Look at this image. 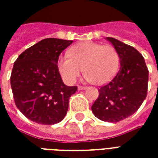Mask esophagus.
<instances>
[{
    "mask_svg": "<svg viewBox=\"0 0 158 158\" xmlns=\"http://www.w3.org/2000/svg\"><path fill=\"white\" fill-rule=\"evenodd\" d=\"M86 89L85 86H82V85L78 86V89H79V90H82V89Z\"/></svg>",
    "mask_w": 158,
    "mask_h": 158,
    "instance_id": "34e87169",
    "label": "esophagus"
}]
</instances>
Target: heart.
I'll use <instances>...</instances> for the list:
<instances>
[{
	"mask_svg": "<svg viewBox=\"0 0 158 158\" xmlns=\"http://www.w3.org/2000/svg\"><path fill=\"white\" fill-rule=\"evenodd\" d=\"M118 52L111 45L85 41L69 50L58 59V69L67 82L73 83L84 69L85 79L96 85L109 82L118 70Z\"/></svg>",
	"mask_w": 158,
	"mask_h": 158,
	"instance_id": "heart-1",
	"label": "heart"
}]
</instances>
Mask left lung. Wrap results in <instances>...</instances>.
I'll return each instance as SVG.
<instances>
[{"label":"left lung","instance_id":"1","mask_svg":"<svg viewBox=\"0 0 158 158\" xmlns=\"http://www.w3.org/2000/svg\"><path fill=\"white\" fill-rule=\"evenodd\" d=\"M118 52L120 69L102 86L91 106L94 115L105 122L116 123L131 116L146 99L149 71L143 56L131 45L107 37Z\"/></svg>","mask_w":158,"mask_h":158}]
</instances>
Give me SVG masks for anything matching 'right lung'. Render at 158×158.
I'll use <instances>...</instances> for the list:
<instances>
[{
	"mask_svg": "<svg viewBox=\"0 0 158 158\" xmlns=\"http://www.w3.org/2000/svg\"><path fill=\"white\" fill-rule=\"evenodd\" d=\"M73 40L47 38L20 54L13 65L11 87L19 111L33 122L52 125L67 114L77 86L62 82L57 62Z\"/></svg>",
	"mask_w": 158,
	"mask_h": 158,
	"instance_id": "add662e5",
	"label": "right lung"
}]
</instances>
